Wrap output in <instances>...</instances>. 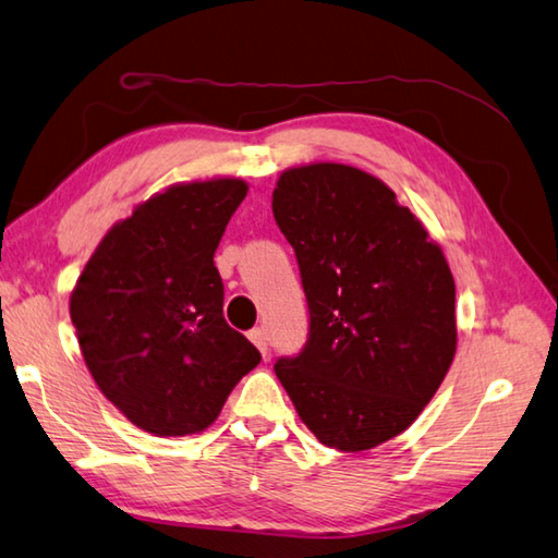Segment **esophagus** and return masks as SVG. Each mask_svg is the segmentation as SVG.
I'll use <instances>...</instances> for the list:
<instances>
[{
    "label": "esophagus",
    "instance_id": "34e87169",
    "mask_svg": "<svg viewBox=\"0 0 558 558\" xmlns=\"http://www.w3.org/2000/svg\"><path fill=\"white\" fill-rule=\"evenodd\" d=\"M248 340H252L254 345L258 348V352L266 357V354H268V336H266V330H264V328L248 330Z\"/></svg>",
    "mask_w": 558,
    "mask_h": 558
}]
</instances>
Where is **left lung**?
<instances>
[{
	"instance_id": "left-lung-1",
	"label": "left lung",
	"mask_w": 558,
	"mask_h": 558,
	"mask_svg": "<svg viewBox=\"0 0 558 558\" xmlns=\"http://www.w3.org/2000/svg\"><path fill=\"white\" fill-rule=\"evenodd\" d=\"M272 216L310 304V340L276 376L324 446L369 450L420 417L456 357L446 256L381 180L350 165L286 170Z\"/></svg>"
}]
</instances>
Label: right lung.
<instances>
[{"label":"right lung","instance_id":"right-lung-1","mask_svg":"<svg viewBox=\"0 0 558 558\" xmlns=\"http://www.w3.org/2000/svg\"><path fill=\"white\" fill-rule=\"evenodd\" d=\"M246 189L220 177L150 196L112 225L71 292V324L90 376L148 434L204 432L260 362L225 322L213 264Z\"/></svg>","mask_w":558,"mask_h":558}]
</instances>
